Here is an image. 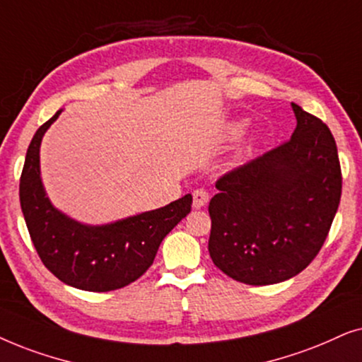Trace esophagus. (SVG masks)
Returning a JSON list of instances; mask_svg holds the SVG:
<instances>
[{
  "label": "esophagus",
  "instance_id": "esophagus-1",
  "mask_svg": "<svg viewBox=\"0 0 362 362\" xmlns=\"http://www.w3.org/2000/svg\"><path fill=\"white\" fill-rule=\"evenodd\" d=\"M210 200V194L204 189H197L194 192V209H202V206H205L209 204Z\"/></svg>",
  "mask_w": 362,
  "mask_h": 362
}]
</instances>
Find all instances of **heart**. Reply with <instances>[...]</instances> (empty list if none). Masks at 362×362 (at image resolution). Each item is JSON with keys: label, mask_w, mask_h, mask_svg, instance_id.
<instances>
[{"label": "heart", "mask_w": 362, "mask_h": 362, "mask_svg": "<svg viewBox=\"0 0 362 362\" xmlns=\"http://www.w3.org/2000/svg\"><path fill=\"white\" fill-rule=\"evenodd\" d=\"M245 127H247V120H237V122H233L228 127V136L238 137L245 131Z\"/></svg>", "instance_id": "heart-1"}]
</instances>
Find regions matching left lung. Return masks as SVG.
<instances>
[{"mask_svg":"<svg viewBox=\"0 0 362 362\" xmlns=\"http://www.w3.org/2000/svg\"><path fill=\"white\" fill-rule=\"evenodd\" d=\"M290 141L216 180L209 252L215 267L263 286L301 273L325 243L341 200L334 137L321 119L291 104Z\"/></svg>","mask_w":362,"mask_h":362,"instance_id":"8db88e82","label":"left lung"}]
</instances>
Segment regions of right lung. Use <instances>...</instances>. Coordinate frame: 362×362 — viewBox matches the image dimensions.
Wrapping results in <instances>:
<instances>
[{
    "mask_svg": "<svg viewBox=\"0 0 362 362\" xmlns=\"http://www.w3.org/2000/svg\"><path fill=\"white\" fill-rule=\"evenodd\" d=\"M59 114L37 129L26 152L19 202L28 231L41 262L62 283L84 291L119 290L147 272L162 240L190 214L192 195L100 226L69 218L46 197L40 172L42 136Z\"/></svg>",
    "mask_w": 362,
    "mask_h": 362,
    "instance_id": "obj_1",
    "label": "right lung"
}]
</instances>
